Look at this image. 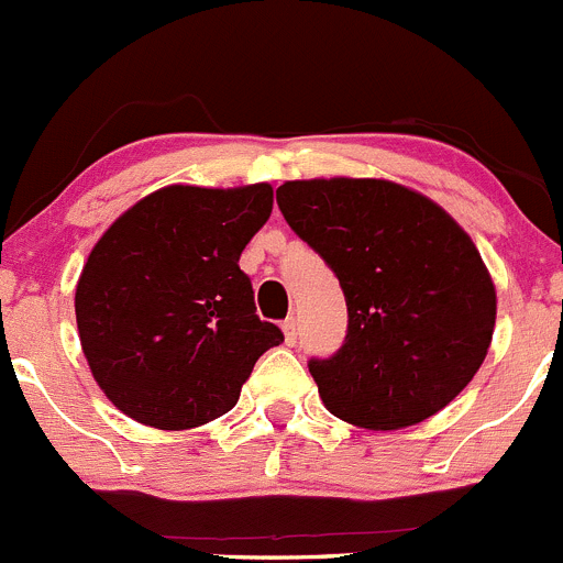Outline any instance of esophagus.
Returning <instances> with one entry per match:
<instances>
[{
  "label": "esophagus",
  "instance_id": "esophagus-1",
  "mask_svg": "<svg viewBox=\"0 0 563 563\" xmlns=\"http://www.w3.org/2000/svg\"><path fill=\"white\" fill-rule=\"evenodd\" d=\"M282 331H284V342L295 344V339H298V322H295V317H287V320L282 322Z\"/></svg>",
  "mask_w": 563,
  "mask_h": 563
}]
</instances>
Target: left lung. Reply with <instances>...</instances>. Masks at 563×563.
Returning <instances> with one entry per match:
<instances>
[{
	"instance_id": "8db88e82",
	"label": "left lung",
	"mask_w": 563,
	"mask_h": 563,
	"mask_svg": "<svg viewBox=\"0 0 563 563\" xmlns=\"http://www.w3.org/2000/svg\"><path fill=\"white\" fill-rule=\"evenodd\" d=\"M282 216L336 274L347 336L311 358L325 408L366 430H399L446 408L493 342L495 287L468 232L391 180H289Z\"/></svg>"
}]
</instances>
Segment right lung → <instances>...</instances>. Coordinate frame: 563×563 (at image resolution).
<instances>
[{
  "instance_id": "add662e5",
  "label": "right lung",
  "mask_w": 563,
  "mask_h": 563,
  "mask_svg": "<svg viewBox=\"0 0 563 563\" xmlns=\"http://www.w3.org/2000/svg\"><path fill=\"white\" fill-rule=\"evenodd\" d=\"M274 188L166 186L103 232L76 284L85 358L117 410L191 430L235 408L265 350L243 249L271 219Z\"/></svg>"
}]
</instances>
